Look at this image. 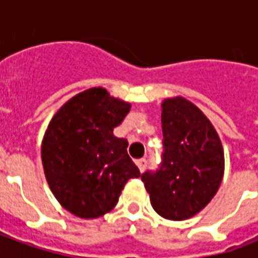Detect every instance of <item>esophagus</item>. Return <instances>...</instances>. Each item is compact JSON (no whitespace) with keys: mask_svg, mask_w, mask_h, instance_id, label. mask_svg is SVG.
I'll use <instances>...</instances> for the list:
<instances>
[{"mask_svg":"<svg viewBox=\"0 0 258 258\" xmlns=\"http://www.w3.org/2000/svg\"><path fill=\"white\" fill-rule=\"evenodd\" d=\"M137 166L140 168V171H145L146 168V159H140V160H137Z\"/></svg>","mask_w":258,"mask_h":258,"instance_id":"obj_1","label":"esophagus"}]
</instances>
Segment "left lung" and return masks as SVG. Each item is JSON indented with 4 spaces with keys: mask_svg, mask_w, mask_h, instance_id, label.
<instances>
[{
    "mask_svg": "<svg viewBox=\"0 0 258 258\" xmlns=\"http://www.w3.org/2000/svg\"><path fill=\"white\" fill-rule=\"evenodd\" d=\"M162 130V163L141 179L157 214L182 221L203 210L217 194L224 149L210 120L182 96L163 101Z\"/></svg>",
    "mask_w": 258,
    "mask_h": 258,
    "instance_id": "left-lung-1",
    "label": "left lung"
}]
</instances>
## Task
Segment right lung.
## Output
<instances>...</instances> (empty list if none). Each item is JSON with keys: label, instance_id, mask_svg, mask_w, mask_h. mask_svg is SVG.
<instances>
[{"label": "right lung", "instance_id": "add662e5", "mask_svg": "<svg viewBox=\"0 0 258 258\" xmlns=\"http://www.w3.org/2000/svg\"><path fill=\"white\" fill-rule=\"evenodd\" d=\"M131 105L105 88H90L69 99L48 124L41 145L45 178L64 209L96 218L117 205L130 178L141 173L127 153L128 142L113 130Z\"/></svg>", "mask_w": 258, "mask_h": 258}]
</instances>
